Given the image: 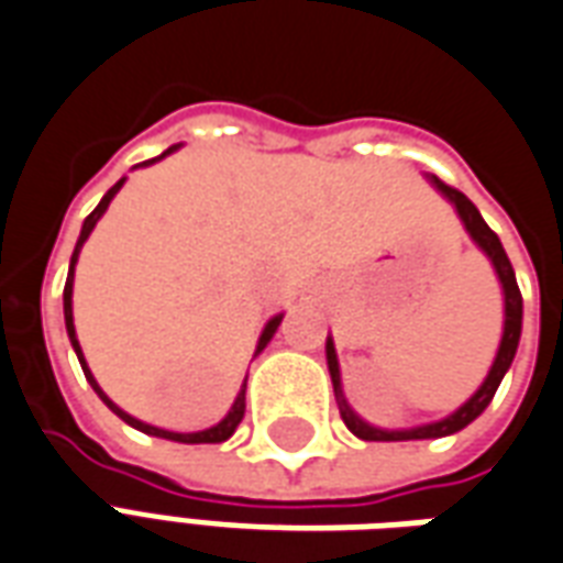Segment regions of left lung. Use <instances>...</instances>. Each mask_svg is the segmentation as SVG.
<instances>
[{"label": "left lung", "mask_w": 563, "mask_h": 563, "mask_svg": "<svg viewBox=\"0 0 563 563\" xmlns=\"http://www.w3.org/2000/svg\"><path fill=\"white\" fill-rule=\"evenodd\" d=\"M426 179L432 183L434 191H441V195L453 203L455 212H459V219L465 224L467 236L474 240V245H477L479 252L486 254L492 261V266H495V276H498L500 282V294H504V332H500L498 354L492 360L489 375L483 377V384L477 387V393H474L465 405H459L453 413H446L444 420L422 422V426H411V429H377V426L363 420V417L347 405L342 389V368H339L335 344H332V339H327V368H330L332 393H335V401H339V413H342L344 426H347L356 438H363V441H426V438H446V434L462 432L465 426H471L479 413L489 408L495 389L500 387L507 368L512 366V356H516V347H519V335H522V294H519L516 273H512L510 257L504 252L500 240L492 233L489 224L483 221L479 209L474 207L462 191H455V188H450L446 183H441L434 174H426Z\"/></svg>", "instance_id": "obj_1"}]
</instances>
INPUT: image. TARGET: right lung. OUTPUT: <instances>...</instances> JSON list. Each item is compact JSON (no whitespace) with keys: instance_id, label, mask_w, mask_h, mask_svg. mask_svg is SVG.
Instances as JSON below:
<instances>
[{"instance_id":"1","label":"right lung","mask_w":563,"mask_h":563,"mask_svg":"<svg viewBox=\"0 0 563 563\" xmlns=\"http://www.w3.org/2000/svg\"><path fill=\"white\" fill-rule=\"evenodd\" d=\"M183 146V143H176V146H170L167 152H162L158 158H150V162H143V164H155V162H162L164 155H170V152H176ZM125 186V176L119 179L117 186L110 188L108 195L101 197V203H98L89 216H86L84 221V228H80V240H77V245H74V254H71V266H68V282H65V294H63V306H65V330H68V339H71V347H74V354H77V360H80V366H84V375L86 380L92 384V389L98 393V399L104 401L108 405L110 411L117 413L119 420H125L131 426V429H137V432L143 434H152V438H164V441H179V444H221V441H228L233 432H236V426L242 422V417H245V384H242V389L236 393V399H233L231 405V411L224 413L216 426H209V429H200V432H167V429H158V426H150V422H143L137 420V417H131V413H125L119 405H113V401L108 399V393L104 389L98 387V380L92 377V372H89V366H86V360H84V351H80V342H77V330H74V311H71V294H74V266H77V257H80V249H84V242L89 240V233H92V228L98 224V219L108 212L110 207V200L117 197L119 188ZM282 318L285 314H276V318H269L264 327V332H261V339H257V347H254V356L261 354L264 351L266 344L273 342V335H276L278 330V323H282ZM245 380H249V375H245Z\"/></svg>"}]
</instances>
